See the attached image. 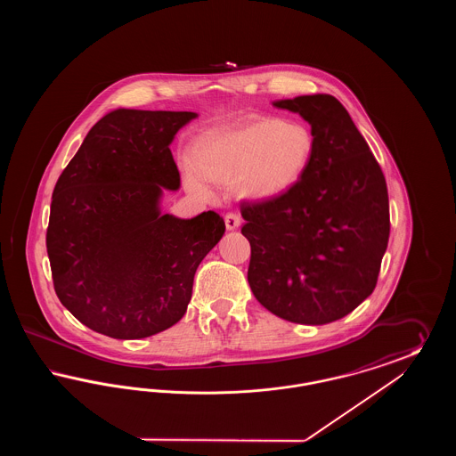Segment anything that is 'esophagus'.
Returning <instances> with one entry per match:
<instances>
[{
    "instance_id": "34e87169",
    "label": "esophagus",
    "mask_w": 456,
    "mask_h": 456,
    "mask_svg": "<svg viewBox=\"0 0 456 456\" xmlns=\"http://www.w3.org/2000/svg\"><path fill=\"white\" fill-rule=\"evenodd\" d=\"M225 227L229 229V231H234V229H238L239 225H240V217H239L236 212H229V214H225Z\"/></svg>"
}]
</instances>
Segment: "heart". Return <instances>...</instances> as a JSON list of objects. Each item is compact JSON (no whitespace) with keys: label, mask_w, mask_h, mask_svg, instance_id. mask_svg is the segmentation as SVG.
I'll use <instances>...</instances> for the list:
<instances>
[{"label":"heart","mask_w":456,"mask_h":456,"mask_svg":"<svg viewBox=\"0 0 456 456\" xmlns=\"http://www.w3.org/2000/svg\"><path fill=\"white\" fill-rule=\"evenodd\" d=\"M313 152L314 140L304 125L261 118L207 136L196 149L199 171H186V184L196 195L207 196L205 176L222 184L238 183L249 198H275L301 179Z\"/></svg>","instance_id":"obj_1"}]
</instances>
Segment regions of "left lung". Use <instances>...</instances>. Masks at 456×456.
Masks as SVG:
<instances>
[{
	"instance_id": "8db88e82",
	"label": "left lung",
	"mask_w": 456,
	"mask_h": 456,
	"mask_svg": "<svg viewBox=\"0 0 456 456\" xmlns=\"http://www.w3.org/2000/svg\"><path fill=\"white\" fill-rule=\"evenodd\" d=\"M311 125L313 159L283 195L240 201L251 244L248 282L275 316L326 325L352 313L378 282L390 238L383 171L333 95L273 102Z\"/></svg>"
}]
</instances>
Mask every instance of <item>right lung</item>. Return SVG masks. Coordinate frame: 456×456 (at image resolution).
I'll use <instances>...</instances> for the list:
<instances>
[{"instance_id": "obj_1", "label": "right lung", "mask_w": 456, "mask_h": 456, "mask_svg": "<svg viewBox=\"0 0 456 456\" xmlns=\"http://www.w3.org/2000/svg\"><path fill=\"white\" fill-rule=\"evenodd\" d=\"M188 110L118 109L88 131L60 175L45 234L56 296L90 330L145 338L175 325L196 268L224 236V218L162 216L179 188L171 142Z\"/></svg>"}]
</instances>
